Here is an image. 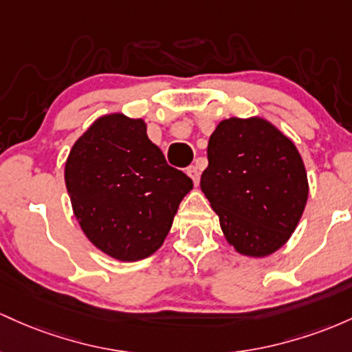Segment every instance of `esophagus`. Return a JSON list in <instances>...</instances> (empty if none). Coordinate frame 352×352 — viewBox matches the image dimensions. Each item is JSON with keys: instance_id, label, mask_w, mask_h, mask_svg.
<instances>
[{"instance_id": "1", "label": "esophagus", "mask_w": 352, "mask_h": 352, "mask_svg": "<svg viewBox=\"0 0 352 352\" xmlns=\"http://www.w3.org/2000/svg\"><path fill=\"white\" fill-rule=\"evenodd\" d=\"M186 173H188V176L192 179V183L197 186V183H199V169H197V166H189V168L186 169Z\"/></svg>"}]
</instances>
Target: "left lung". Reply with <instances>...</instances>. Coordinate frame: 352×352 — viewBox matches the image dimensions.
I'll list each match as a JSON object with an SVG mask.
<instances>
[{
    "instance_id": "1",
    "label": "left lung",
    "mask_w": 352,
    "mask_h": 352,
    "mask_svg": "<svg viewBox=\"0 0 352 352\" xmlns=\"http://www.w3.org/2000/svg\"><path fill=\"white\" fill-rule=\"evenodd\" d=\"M201 189L239 254L266 258L287 243L307 203V175L293 141L264 118H229L208 143Z\"/></svg>"
}]
</instances>
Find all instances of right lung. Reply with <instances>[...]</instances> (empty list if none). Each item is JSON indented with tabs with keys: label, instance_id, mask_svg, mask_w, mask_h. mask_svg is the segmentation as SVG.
I'll list each match as a JSON object with an SVG mask.
<instances>
[{
	"label": "right lung",
	"instance_id": "add662e5",
	"mask_svg": "<svg viewBox=\"0 0 352 352\" xmlns=\"http://www.w3.org/2000/svg\"><path fill=\"white\" fill-rule=\"evenodd\" d=\"M73 212L91 243L118 261L163 246L192 181L166 163L143 120L104 114L78 138L65 166Z\"/></svg>",
	"mask_w": 352,
	"mask_h": 352
}]
</instances>
